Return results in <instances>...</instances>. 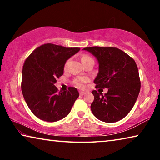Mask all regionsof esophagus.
<instances>
[{"label": "esophagus", "instance_id": "obj_1", "mask_svg": "<svg viewBox=\"0 0 160 160\" xmlns=\"http://www.w3.org/2000/svg\"><path fill=\"white\" fill-rule=\"evenodd\" d=\"M84 94H85V92H82V91H80V95H81V96H83Z\"/></svg>", "mask_w": 160, "mask_h": 160}]
</instances>
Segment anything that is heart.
<instances>
[{"label":"heart","mask_w":160,"mask_h":160,"mask_svg":"<svg viewBox=\"0 0 160 160\" xmlns=\"http://www.w3.org/2000/svg\"><path fill=\"white\" fill-rule=\"evenodd\" d=\"M81 61H82L83 64H85V63H87V62L90 61H94V60H93V58L90 56L83 55L82 56V58H81ZM68 64H69V60H68L66 63H65V65H64L65 69L67 68L68 66ZM87 82H88V79H87V78H82V77H79V78H75L73 81H72V83H73L75 87H77L78 88L83 89V88H85V83Z\"/></svg>","instance_id":"heart-1"}]
</instances>
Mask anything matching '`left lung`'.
Listing matches in <instances>:
<instances>
[{
	"label": "left lung",
	"mask_w": 160,
	"mask_h": 160,
	"mask_svg": "<svg viewBox=\"0 0 160 160\" xmlns=\"http://www.w3.org/2000/svg\"><path fill=\"white\" fill-rule=\"evenodd\" d=\"M97 58L99 72L95 88H107V93L93 90L92 112L99 120L114 123L123 118L133 107L140 90L138 69L133 58L116 47L84 48Z\"/></svg>",
	"instance_id": "left-lung-1"
}]
</instances>
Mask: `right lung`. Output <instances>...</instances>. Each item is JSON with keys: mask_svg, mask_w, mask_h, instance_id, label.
Instances as JSON below:
<instances>
[{"mask_svg": "<svg viewBox=\"0 0 160 160\" xmlns=\"http://www.w3.org/2000/svg\"><path fill=\"white\" fill-rule=\"evenodd\" d=\"M80 49L48 43L37 48L27 58L21 88L27 104L37 118L54 122L70 113L79 92L72 87L58 92L54 84L63 75L66 61Z\"/></svg>", "mask_w": 160, "mask_h": 160, "instance_id": "1", "label": "right lung"}]
</instances>
